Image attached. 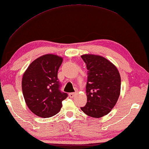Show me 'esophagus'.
<instances>
[{
	"label": "esophagus",
	"mask_w": 149,
	"mask_h": 149,
	"mask_svg": "<svg viewBox=\"0 0 149 149\" xmlns=\"http://www.w3.org/2000/svg\"><path fill=\"white\" fill-rule=\"evenodd\" d=\"M76 95V93H75V92H72V93H69V96L70 97H74Z\"/></svg>",
	"instance_id": "1"
}]
</instances>
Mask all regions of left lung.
I'll return each instance as SVG.
<instances>
[{
    "label": "left lung",
    "instance_id": "left-lung-1",
    "mask_svg": "<svg viewBox=\"0 0 149 149\" xmlns=\"http://www.w3.org/2000/svg\"><path fill=\"white\" fill-rule=\"evenodd\" d=\"M86 63L87 103L81 109L88 116L100 118L116 104L121 90V77L117 68L100 56H81Z\"/></svg>",
    "mask_w": 149,
    "mask_h": 149
}]
</instances>
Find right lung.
I'll return each mask as SVG.
<instances>
[{
  "mask_svg": "<svg viewBox=\"0 0 149 149\" xmlns=\"http://www.w3.org/2000/svg\"><path fill=\"white\" fill-rule=\"evenodd\" d=\"M62 58L46 54L30 63L22 77V88L28 107L37 116L52 117L60 111L68 93L60 90L58 72Z\"/></svg>",
  "mask_w": 149,
  "mask_h": 149,
  "instance_id": "add662e5",
  "label": "right lung"
}]
</instances>
